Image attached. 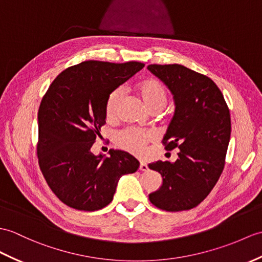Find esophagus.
<instances>
[{
  "label": "esophagus",
  "mask_w": 262,
  "mask_h": 262,
  "mask_svg": "<svg viewBox=\"0 0 262 262\" xmlns=\"http://www.w3.org/2000/svg\"><path fill=\"white\" fill-rule=\"evenodd\" d=\"M139 169H141V171H143V172L148 171V166H147V164L144 163V162H141V164H139Z\"/></svg>",
  "instance_id": "34e87169"
}]
</instances>
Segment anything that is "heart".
Segmentation results:
<instances>
[{"instance_id":"b5f03b06","label":"heart","mask_w":262,"mask_h":262,"mask_svg":"<svg viewBox=\"0 0 262 262\" xmlns=\"http://www.w3.org/2000/svg\"><path fill=\"white\" fill-rule=\"evenodd\" d=\"M137 91L142 97L145 105L151 112H160L167 103V91L163 84L155 79H147L137 86ZM124 91L123 89H115L107 97L105 103V114L108 119H113L117 116L120 103L123 101ZM153 134L149 132L141 130L137 128H125L117 133L115 143L119 148L129 151L132 154L142 155L145 151V147L151 139Z\"/></svg>"}]
</instances>
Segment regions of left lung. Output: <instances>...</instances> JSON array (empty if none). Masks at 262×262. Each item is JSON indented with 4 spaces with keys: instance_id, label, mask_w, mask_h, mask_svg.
Instances as JSON below:
<instances>
[{
    "instance_id": "1",
    "label": "left lung",
    "mask_w": 262,
    "mask_h": 262,
    "mask_svg": "<svg viewBox=\"0 0 262 262\" xmlns=\"http://www.w3.org/2000/svg\"><path fill=\"white\" fill-rule=\"evenodd\" d=\"M147 69L174 95L175 113L163 145L166 150L180 149L174 163L148 164L163 178L149 201L164 211L190 210L209 195L223 171L231 135L230 111L209 77L176 63L149 64Z\"/></svg>"
}]
</instances>
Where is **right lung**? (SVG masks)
Here are the masks:
<instances>
[{
    "label": "right lung",
    "instance_id": "obj_1",
    "mask_svg": "<svg viewBox=\"0 0 262 262\" xmlns=\"http://www.w3.org/2000/svg\"><path fill=\"white\" fill-rule=\"evenodd\" d=\"M144 63L88 60L69 67L47 90L38 112L39 166L52 192L66 205L97 211L113 201L119 179L139 162L124 150L96 156L91 147L106 124L109 94L144 68Z\"/></svg>",
    "mask_w": 262,
    "mask_h": 262
}]
</instances>
